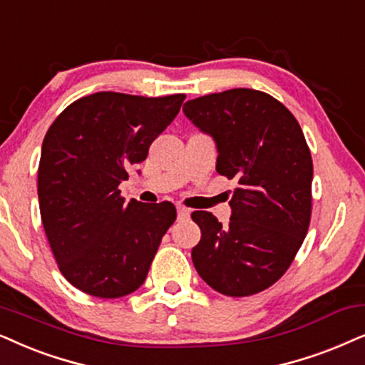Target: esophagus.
<instances>
[{
	"label": "esophagus",
	"mask_w": 365,
	"mask_h": 365,
	"mask_svg": "<svg viewBox=\"0 0 365 365\" xmlns=\"http://www.w3.org/2000/svg\"><path fill=\"white\" fill-rule=\"evenodd\" d=\"M189 215H191V211H189L187 207L178 206V217H179V220H186V217H189Z\"/></svg>",
	"instance_id": "obj_1"
}]
</instances>
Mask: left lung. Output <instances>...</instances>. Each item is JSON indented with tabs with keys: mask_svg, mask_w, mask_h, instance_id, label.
Here are the masks:
<instances>
[{
	"mask_svg": "<svg viewBox=\"0 0 365 365\" xmlns=\"http://www.w3.org/2000/svg\"><path fill=\"white\" fill-rule=\"evenodd\" d=\"M184 115L216 142V171L236 179L230 225L194 211L201 228L196 272L228 297L263 292L282 278L304 243L312 215L310 149L293 113L268 93L231 88L197 97Z\"/></svg>",
	"mask_w": 365,
	"mask_h": 365,
	"instance_id": "left-lung-1",
	"label": "left lung"
}]
</instances>
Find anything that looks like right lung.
Wrapping results in <instances>:
<instances>
[{"mask_svg": "<svg viewBox=\"0 0 365 365\" xmlns=\"http://www.w3.org/2000/svg\"><path fill=\"white\" fill-rule=\"evenodd\" d=\"M184 98L97 92L70 103L46 132L38 165L41 223L61 275L78 290L119 298L148 277L176 207L125 202L119 184L148 158Z\"/></svg>", "mask_w": 365, "mask_h": 365, "instance_id": "add662e5", "label": "right lung"}]
</instances>
